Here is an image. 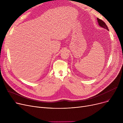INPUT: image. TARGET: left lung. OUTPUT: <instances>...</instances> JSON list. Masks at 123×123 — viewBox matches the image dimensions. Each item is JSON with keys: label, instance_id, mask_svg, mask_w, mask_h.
I'll list each match as a JSON object with an SVG mask.
<instances>
[{"label": "left lung", "instance_id": "left-lung-1", "mask_svg": "<svg viewBox=\"0 0 123 123\" xmlns=\"http://www.w3.org/2000/svg\"><path fill=\"white\" fill-rule=\"evenodd\" d=\"M97 20H98V24H99V25L100 26V27H102L103 28H105L106 30H107L108 31H109V29H108V28L107 27V26L106 25V23L104 21H102V20H101V19H99L98 18H97Z\"/></svg>", "mask_w": 123, "mask_h": 123}]
</instances>
